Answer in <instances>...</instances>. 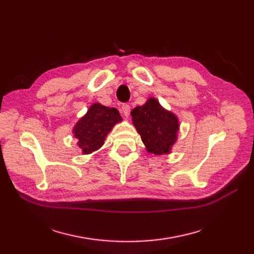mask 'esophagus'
I'll return each instance as SVG.
<instances>
[{
	"label": "esophagus",
	"mask_w": 254,
	"mask_h": 254,
	"mask_svg": "<svg viewBox=\"0 0 254 254\" xmlns=\"http://www.w3.org/2000/svg\"><path fill=\"white\" fill-rule=\"evenodd\" d=\"M122 111H123V113H124L125 117L128 118L130 114V106L128 104H124L122 106Z\"/></svg>",
	"instance_id": "1"
}]
</instances>
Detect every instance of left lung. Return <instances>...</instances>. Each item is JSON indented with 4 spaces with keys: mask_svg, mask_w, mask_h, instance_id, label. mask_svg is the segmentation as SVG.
<instances>
[{
    "mask_svg": "<svg viewBox=\"0 0 254 254\" xmlns=\"http://www.w3.org/2000/svg\"><path fill=\"white\" fill-rule=\"evenodd\" d=\"M131 117L146 150L158 156L171 153L180 126L176 114L164 109L155 97H149L143 106L135 107Z\"/></svg>",
    "mask_w": 254,
    "mask_h": 254,
    "instance_id": "1",
    "label": "left lung"
}]
</instances>
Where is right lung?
I'll return each mask as SVG.
<instances>
[{"instance_id":"1","label":"right lung","mask_w":254,"mask_h":254,"mask_svg":"<svg viewBox=\"0 0 254 254\" xmlns=\"http://www.w3.org/2000/svg\"><path fill=\"white\" fill-rule=\"evenodd\" d=\"M122 120L118 109L109 108L99 103L92 104L87 113L73 128L74 136L78 140L77 145L83 155H89L101 148L107 134Z\"/></svg>"}]
</instances>
